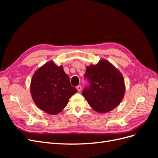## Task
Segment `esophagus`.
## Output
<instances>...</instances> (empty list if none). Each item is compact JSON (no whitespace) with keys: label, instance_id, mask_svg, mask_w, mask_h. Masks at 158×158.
<instances>
[{"label":"esophagus","instance_id":"1","mask_svg":"<svg viewBox=\"0 0 158 158\" xmlns=\"http://www.w3.org/2000/svg\"><path fill=\"white\" fill-rule=\"evenodd\" d=\"M76 89H77L78 92H80V91L82 90V86H81V85H78L77 88H76Z\"/></svg>","mask_w":158,"mask_h":158}]
</instances>
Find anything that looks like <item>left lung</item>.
I'll list each match as a JSON object with an SVG mask.
<instances>
[{
  "instance_id": "obj_1",
  "label": "left lung",
  "mask_w": 158,
  "mask_h": 158,
  "mask_svg": "<svg viewBox=\"0 0 158 158\" xmlns=\"http://www.w3.org/2000/svg\"><path fill=\"white\" fill-rule=\"evenodd\" d=\"M85 77L90 83L82 95L89 106L99 113H106L116 108L125 93V84L121 73L106 59L86 67Z\"/></svg>"
}]
</instances>
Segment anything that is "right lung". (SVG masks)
Returning <instances> with one entry per match:
<instances>
[{"label":"right lung","instance_id":"right-lung-1","mask_svg":"<svg viewBox=\"0 0 158 158\" xmlns=\"http://www.w3.org/2000/svg\"><path fill=\"white\" fill-rule=\"evenodd\" d=\"M30 92L38 108L48 114H56L65 108L77 89L70 85L63 66H57L50 60L33 74Z\"/></svg>","mask_w":158,"mask_h":158}]
</instances>
